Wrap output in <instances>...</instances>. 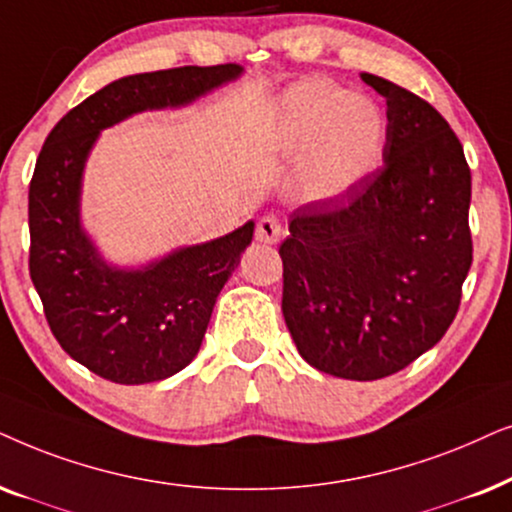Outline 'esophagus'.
Listing matches in <instances>:
<instances>
[{
  "instance_id": "obj_1",
  "label": "esophagus",
  "mask_w": 512,
  "mask_h": 512,
  "mask_svg": "<svg viewBox=\"0 0 512 512\" xmlns=\"http://www.w3.org/2000/svg\"><path fill=\"white\" fill-rule=\"evenodd\" d=\"M283 236V224L276 220V217H262L260 222H257V229H255V238L260 243H278Z\"/></svg>"
}]
</instances>
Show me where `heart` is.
<instances>
[{
	"mask_svg": "<svg viewBox=\"0 0 512 512\" xmlns=\"http://www.w3.org/2000/svg\"><path fill=\"white\" fill-rule=\"evenodd\" d=\"M386 121L370 98L339 93L320 79L292 86L278 119V145L299 156V189L306 199H335L374 166Z\"/></svg>",
	"mask_w": 512,
	"mask_h": 512,
	"instance_id": "obj_1",
	"label": "heart"
}]
</instances>
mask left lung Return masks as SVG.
I'll return each instance as SVG.
<instances>
[{
  "instance_id": "1",
  "label": "left lung",
  "mask_w": 512,
  "mask_h": 512,
  "mask_svg": "<svg viewBox=\"0 0 512 512\" xmlns=\"http://www.w3.org/2000/svg\"><path fill=\"white\" fill-rule=\"evenodd\" d=\"M386 98L384 166L335 199L290 217L283 316L299 356L320 372L374 381L433 349L473 264L470 168L445 117L374 74Z\"/></svg>"
}]
</instances>
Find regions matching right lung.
I'll use <instances>...</instances> for the list:
<instances>
[{
  "label": "right lung",
  "mask_w": 512,
  "mask_h": 512,
  "mask_svg": "<svg viewBox=\"0 0 512 512\" xmlns=\"http://www.w3.org/2000/svg\"><path fill=\"white\" fill-rule=\"evenodd\" d=\"M238 74L234 63L187 65L112 81L72 107L44 140L27 194L30 278L53 337L102 379L149 384L192 363L255 222L140 271L112 269L79 224L86 156L102 128L142 109L187 105Z\"/></svg>",
  "instance_id": "right-lung-1"
}]
</instances>
